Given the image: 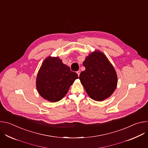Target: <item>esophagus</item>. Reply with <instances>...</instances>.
I'll return each mask as SVG.
<instances>
[{
	"instance_id": "obj_1",
	"label": "esophagus",
	"mask_w": 148,
	"mask_h": 148,
	"mask_svg": "<svg viewBox=\"0 0 148 148\" xmlns=\"http://www.w3.org/2000/svg\"><path fill=\"white\" fill-rule=\"evenodd\" d=\"M80 73H81V72H80V71H79V70H78V71H77V74H78V76H79Z\"/></svg>"
}]
</instances>
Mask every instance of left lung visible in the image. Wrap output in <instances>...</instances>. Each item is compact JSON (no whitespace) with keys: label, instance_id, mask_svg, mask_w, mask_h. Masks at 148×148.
Listing matches in <instances>:
<instances>
[{"label":"left lung","instance_id":"1","mask_svg":"<svg viewBox=\"0 0 148 148\" xmlns=\"http://www.w3.org/2000/svg\"><path fill=\"white\" fill-rule=\"evenodd\" d=\"M86 70L79 78L87 94L92 99L101 101L110 97L117 85L116 71L103 53L96 51L83 62Z\"/></svg>","mask_w":148,"mask_h":148}]
</instances>
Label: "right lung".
Returning <instances> with one entry per match:
<instances>
[{"instance_id": "1", "label": "right lung", "mask_w": 148, "mask_h": 148, "mask_svg": "<svg viewBox=\"0 0 148 148\" xmlns=\"http://www.w3.org/2000/svg\"><path fill=\"white\" fill-rule=\"evenodd\" d=\"M78 74L58 57H47L37 74L36 87L39 94L50 101L61 100L68 92Z\"/></svg>"}]
</instances>
